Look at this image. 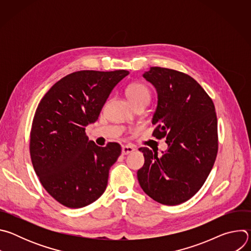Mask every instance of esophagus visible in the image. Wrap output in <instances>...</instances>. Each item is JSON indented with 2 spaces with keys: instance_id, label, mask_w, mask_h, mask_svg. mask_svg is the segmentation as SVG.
<instances>
[{
  "instance_id": "esophagus-1",
  "label": "esophagus",
  "mask_w": 251,
  "mask_h": 251,
  "mask_svg": "<svg viewBox=\"0 0 251 251\" xmlns=\"http://www.w3.org/2000/svg\"><path fill=\"white\" fill-rule=\"evenodd\" d=\"M135 149L132 147V146H129V145H125L122 147V155H128V154H131Z\"/></svg>"
}]
</instances>
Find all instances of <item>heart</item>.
<instances>
[{"label": "heart", "mask_w": 251, "mask_h": 251, "mask_svg": "<svg viewBox=\"0 0 251 251\" xmlns=\"http://www.w3.org/2000/svg\"><path fill=\"white\" fill-rule=\"evenodd\" d=\"M126 92L128 98L134 104V106L141 103H144L147 105L150 102L152 96L149 87L142 82L131 83L127 87Z\"/></svg>", "instance_id": "heart-1"}]
</instances>
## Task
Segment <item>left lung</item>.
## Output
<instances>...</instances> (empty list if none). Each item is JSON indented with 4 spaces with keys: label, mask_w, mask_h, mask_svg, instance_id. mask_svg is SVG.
Returning <instances> with one entry per match:
<instances>
[{
    "label": "left lung",
    "mask_w": 251,
    "mask_h": 251,
    "mask_svg": "<svg viewBox=\"0 0 251 251\" xmlns=\"http://www.w3.org/2000/svg\"><path fill=\"white\" fill-rule=\"evenodd\" d=\"M158 93L153 136L166 138L168 150L140 148L145 163L138 181L154 201L176 205L194 197L216 161L219 138L216 108L204 89L190 75L170 68L151 67L143 75Z\"/></svg>",
    "instance_id": "obj_1"
}]
</instances>
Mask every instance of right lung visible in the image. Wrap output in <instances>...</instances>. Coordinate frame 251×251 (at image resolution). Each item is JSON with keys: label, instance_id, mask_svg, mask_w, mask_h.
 I'll use <instances>...</instances> for the list:
<instances>
[{"label": "right lung", "instance_id": "obj_1", "mask_svg": "<svg viewBox=\"0 0 251 251\" xmlns=\"http://www.w3.org/2000/svg\"><path fill=\"white\" fill-rule=\"evenodd\" d=\"M128 75L75 71L53 84L38 105L29 139L31 163L46 191L64 206H86L106 190L121 146H97L85 127L98 119L112 89Z\"/></svg>", "mask_w": 251, "mask_h": 251}]
</instances>
